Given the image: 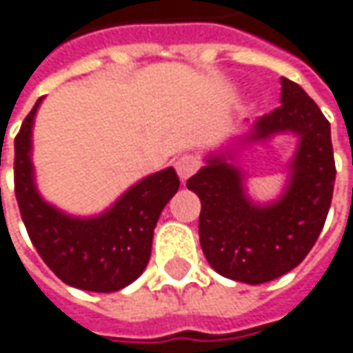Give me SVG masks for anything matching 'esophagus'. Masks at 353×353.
Segmentation results:
<instances>
[{
    "label": "esophagus",
    "mask_w": 353,
    "mask_h": 353,
    "mask_svg": "<svg viewBox=\"0 0 353 353\" xmlns=\"http://www.w3.org/2000/svg\"><path fill=\"white\" fill-rule=\"evenodd\" d=\"M199 158L195 154H183L176 160V172L181 181H188L189 177L193 176L199 170Z\"/></svg>",
    "instance_id": "obj_1"
}]
</instances>
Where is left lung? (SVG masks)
<instances>
[{
    "instance_id": "8db88e82",
    "label": "left lung",
    "mask_w": 353,
    "mask_h": 353,
    "mask_svg": "<svg viewBox=\"0 0 353 353\" xmlns=\"http://www.w3.org/2000/svg\"><path fill=\"white\" fill-rule=\"evenodd\" d=\"M287 132L298 137V148L284 193L272 203H256L245 191L237 150ZM334 179L330 123L301 85L281 78V107L250 123L232 148L209 154L188 179V189L201 199L199 242L211 268L250 285L297 268L321 234Z\"/></svg>"
}]
</instances>
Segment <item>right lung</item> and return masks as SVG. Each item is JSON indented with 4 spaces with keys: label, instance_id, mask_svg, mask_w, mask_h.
<instances>
[{
    "label": "right lung",
    "instance_id": "right-lung-1",
    "mask_svg": "<svg viewBox=\"0 0 353 353\" xmlns=\"http://www.w3.org/2000/svg\"><path fill=\"white\" fill-rule=\"evenodd\" d=\"M43 97L15 139V195L32 246L64 283L113 293L139 277L152 252L160 214L179 189L174 168L137 181L103 213L74 216L43 199L34 181L32 125Z\"/></svg>",
    "mask_w": 353,
    "mask_h": 353
}]
</instances>
